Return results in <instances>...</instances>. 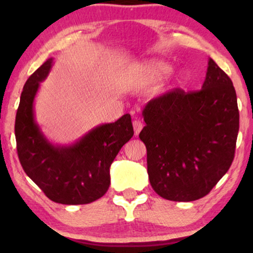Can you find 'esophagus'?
<instances>
[{
  "mask_svg": "<svg viewBox=\"0 0 253 253\" xmlns=\"http://www.w3.org/2000/svg\"><path fill=\"white\" fill-rule=\"evenodd\" d=\"M132 126H133V131H134V136H138L140 132V130L143 129V122H141L140 120H134L132 122Z\"/></svg>",
  "mask_w": 253,
  "mask_h": 253,
  "instance_id": "1",
  "label": "esophagus"
}]
</instances>
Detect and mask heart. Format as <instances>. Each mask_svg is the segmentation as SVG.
Masks as SVG:
<instances>
[{"mask_svg":"<svg viewBox=\"0 0 253 253\" xmlns=\"http://www.w3.org/2000/svg\"><path fill=\"white\" fill-rule=\"evenodd\" d=\"M171 71V65L168 62L152 60L137 64L127 69L124 75V86L127 88H137L160 81ZM181 78V75L178 76Z\"/></svg>","mask_w":253,"mask_h":253,"instance_id":"obj_1","label":"heart"}]
</instances>
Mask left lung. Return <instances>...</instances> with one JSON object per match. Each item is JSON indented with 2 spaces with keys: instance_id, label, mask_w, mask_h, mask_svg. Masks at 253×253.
I'll return each instance as SVG.
<instances>
[{
  "instance_id": "left-lung-1",
  "label": "left lung",
  "mask_w": 253,
  "mask_h": 253,
  "mask_svg": "<svg viewBox=\"0 0 253 253\" xmlns=\"http://www.w3.org/2000/svg\"><path fill=\"white\" fill-rule=\"evenodd\" d=\"M139 133L152 188L162 198L192 202L210 193L230 168L240 127L233 82L212 58L202 89L175 88L143 109Z\"/></svg>"
}]
</instances>
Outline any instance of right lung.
<instances>
[{
  "mask_svg": "<svg viewBox=\"0 0 253 253\" xmlns=\"http://www.w3.org/2000/svg\"><path fill=\"white\" fill-rule=\"evenodd\" d=\"M53 64L54 58H48L24 85L15 122L17 153L26 175L50 200L89 204L109 188L110 165L133 136L131 116L126 114L116 122L95 126L68 146L51 144L36 122L33 102Z\"/></svg>",
  "mask_w": 253,
  "mask_h": 253,
  "instance_id": "right-lung-1",
  "label": "right lung"
}]
</instances>
